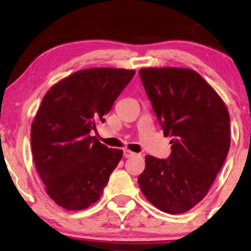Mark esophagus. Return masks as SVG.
<instances>
[{"mask_svg": "<svg viewBox=\"0 0 251 251\" xmlns=\"http://www.w3.org/2000/svg\"><path fill=\"white\" fill-rule=\"evenodd\" d=\"M134 155H135V153H133L132 151H129V150H124V157L128 158V157H132V156H134Z\"/></svg>", "mask_w": 251, "mask_h": 251, "instance_id": "obj_1", "label": "esophagus"}]
</instances>
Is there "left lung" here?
Masks as SVG:
<instances>
[{
	"label": "left lung",
	"instance_id": "8db88e82",
	"mask_svg": "<svg viewBox=\"0 0 251 251\" xmlns=\"http://www.w3.org/2000/svg\"><path fill=\"white\" fill-rule=\"evenodd\" d=\"M164 136H172L168 158L145 156L138 176L143 194L161 211H188L208 193L230 147V116L220 96L196 71H138Z\"/></svg>",
	"mask_w": 251,
	"mask_h": 251
}]
</instances>
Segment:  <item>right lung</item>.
Here are the masks:
<instances>
[{"mask_svg": "<svg viewBox=\"0 0 251 251\" xmlns=\"http://www.w3.org/2000/svg\"><path fill=\"white\" fill-rule=\"evenodd\" d=\"M134 70H80L55 83L45 95L31 126L35 168L58 205L83 210L99 200L123 156L90 136L104 123Z\"/></svg>", "mask_w": 251, "mask_h": 251, "instance_id": "1", "label": "right lung"}]
</instances>
